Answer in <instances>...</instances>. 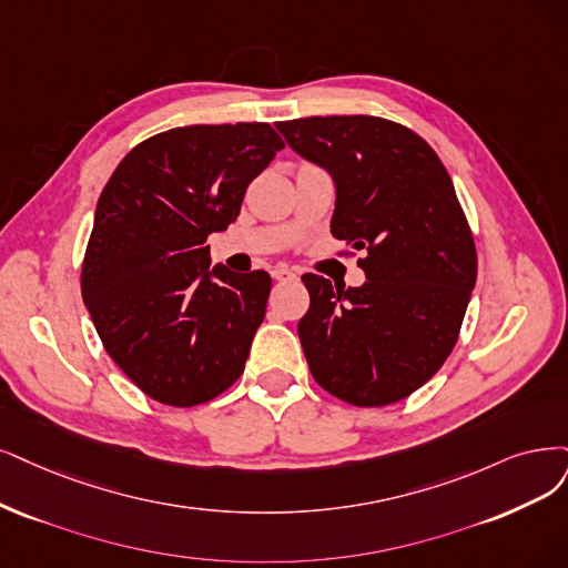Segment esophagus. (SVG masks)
Instances as JSON below:
<instances>
[{
    "label": "esophagus",
    "mask_w": 568,
    "mask_h": 568,
    "mask_svg": "<svg viewBox=\"0 0 568 568\" xmlns=\"http://www.w3.org/2000/svg\"><path fill=\"white\" fill-rule=\"evenodd\" d=\"M271 276H273V281H295L297 273L287 268V266H283V264H278V266L271 268Z\"/></svg>",
    "instance_id": "obj_1"
}]
</instances>
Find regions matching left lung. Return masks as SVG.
<instances>
[{"instance_id":"obj_1","label":"left lung","mask_w":568,"mask_h":568,"mask_svg":"<svg viewBox=\"0 0 568 568\" xmlns=\"http://www.w3.org/2000/svg\"><path fill=\"white\" fill-rule=\"evenodd\" d=\"M276 129L332 175V236L367 255L361 287L304 273L308 369L355 407H382L443 367L477 278L470 226L433 146L379 116H308Z\"/></svg>"}]
</instances>
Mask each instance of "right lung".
<instances>
[{
    "instance_id": "obj_1",
    "label": "right lung",
    "mask_w": 568,
    "mask_h": 568,
    "mask_svg": "<svg viewBox=\"0 0 568 568\" xmlns=\"http://www.w3.org/2000/svg\"><path fill=\"white\" fill-rule=\"evenodd\" d=\"M283 146L268 123L184 125L140 142L102 189L83 304L110 358L163 405L207 403L243 374L271 278L210 266L205 241Z\"/></svg>"
}]
</instances>
